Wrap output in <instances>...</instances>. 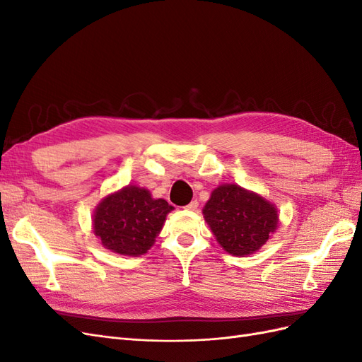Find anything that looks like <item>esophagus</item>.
Wrapping results in <instances>:
<instances>
[{
  "mask_svg": "<svg viewBox=\"0 0 362 362\" xmlns=\"http://www.w3.org/2000/svg\"><path fill=\"white\" fill-rule=\"evenodd\" d=\"M198 201H192L189 205H185L184 208L185 210H189V211H194V210H198Z\"/></svg>",
  "mask_w": 362,
  "mask_h": 362,
  "instance_id": "obj_1",
  "label": "esophagus"
}]
</instances>
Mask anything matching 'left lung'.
<instances>
[{"instance_id":"left-lung-1","label":"left lung","mask_w":362,"mask_h":362,"mask_svg":"<svg viewBox=\"0 0 362 362\" xmlns=\"http://www.w3.org/2000/svg\"><path fill=\"white\" fill-rule=\"evenodd\" d=\"M205 222L228 254H255L276 233L279 213L275 204L238 184H221L202 208Z\"/></svg>"}]
</instances>
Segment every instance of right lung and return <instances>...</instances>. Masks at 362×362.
Here are the masks:
<instances>
[{"mask_svg":"<svg viewBox=\"0 0 362 362\" xmlns=\"http://www.w3.org/2000/svg\"><path fill=\"white\" fill-rule=\"evenodd\" d=\"M173 206L152 198L148 189L128 184L96 205L92 216L93 234L113 254L140 257L154 246L166 216Z\"/></svg>","mask_w":362,"mask_h":362,"instance_id":"right-lung-1","label":"right lung"}]
</instances>
